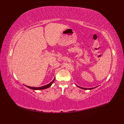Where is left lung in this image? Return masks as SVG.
Wrapping results in <instances>:
<instances>
[{"label": "left lung", "mask_w": 124, "mask_h": 124, "mask_svg": "<svg viewBox=\"0 0 124 124\" xmlns=\"http://www.w3.org/2000/svg\"><path fill=\"white\" fill-rule=\"evenodd\" d=\"M78 87H79V88H82V89H89V90H91V89H93V88H95V87H93V88H84V87H80V86H78V85H77Z\"/></svg>", "instance_id": "obj_1"}]
</instances>
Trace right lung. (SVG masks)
Here are the masks:
<instances>
[{
    "mask_svg": "<svg viewBox=\"0 0 124 124\" xmlns=\"http://www.w3.org/2000/svg\"><path fill=\"white\" fill-rule=\"evenodd\" d=\"M55 80V78H54V80L52 81L51 83H50L49 84H48L46 85H44V86H41V87H30V86H27V87L31 88V89H33V90H42V89H46L48 87H50V86L52 85V84H53V83L54 82Z\"/></svg>",
    "mask_w": 124,
    "mask_h": 124,
    "instance_id": "add662e5",
    "label": "right lung"
}]
</instances>
